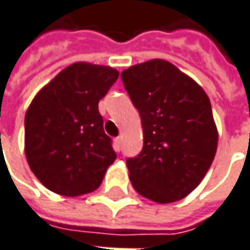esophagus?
<instances>
[{
	"instance_id": "1",
	"label": "esophagus",
	"mask_w": 250,
	"mask_h": 250,
	"mask_svg": "<svg viewBox=\"0 0 250 250\" xmlns=\"http://www.w3.org/2000/svg\"><path fill=\"white\" fill-rule=\"evenodd\" d=\"M115 151L119 152L120 149H122V137H117V138H115Z\"/></svg>"
}]
</instances>
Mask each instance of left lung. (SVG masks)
<instances>
[{
  "label": "left lung",
  "mask_w": 250,
  "mask_h": 250,
  "mask_svg": "<svg viewBox=\"0 0 250 250\" xmlns=\"http://www.w3.org/2000/svg\"><path fill=\"white\" fill-rule=\"evenodd\" d=\"M122 80L144 131L141 153L127 159L131 184L153 202H177L201 184L217 151L209 97L165 59L131 66Z\"/></svg>",
  "instance_id": "obj_1"
}]
</instances>
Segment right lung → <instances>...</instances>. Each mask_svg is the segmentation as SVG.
Listing matches in <instances>:
<instances>
[{
	"label": "right lung",
	"instance_id": "right-lung-1",
	"mask_svg": "<svg viewBox=\"0 0 250 250\" xmlns=\"http://www.w3.org/2000/svg\"><path fill=\"white\" fill-rule=\"evenodd\" d=\"M117 77L110 66L76 62L31 101L24 117V153L49 191L63 196L92 192L116 159L98 102Z\"/></svg>",
	"mask_w": 250,
	"mask_h": 250
}]
</instances>
